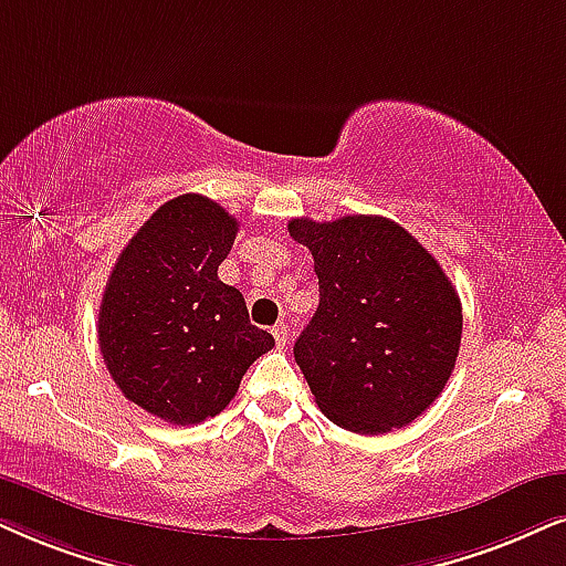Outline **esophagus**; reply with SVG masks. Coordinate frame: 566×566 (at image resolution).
<instances>
[{"label":"esophagus","mask_w":566,"mask_h":566,"mask_svg":"<svg viewBox=\"0 0 566 566\" xmlns=\"http://www.w3.org/2000/svg\"><path fill=\"white\" fill-rule=\"evenodd\" d=\"M271 334H274V339H276V347H279V349L287 347V339H290L287 326H284V324H276L274 328H271Z\"/></svg>","instance_id":"1"}]
</instances>
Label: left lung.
<instances>
[{
  "mask_svg": "<svg viewBox=\"0 0 566 566\" xmlns=\"http://www.w3.org/2000/svg\"><path fill=\"white\" fill-rule=\"evenodd\" d=\"M313 255L318 307L295 360L321 412L353 433L410 426L452 376L462 339L454 284L405 227L353 213L292 219Z\"/></svg>",
  "mask_w": 566,
  "mask_h": 566,
  "instance_id": "obj_1",
  "label": "left lung"
}]
</instances>
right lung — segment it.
<instances>
[{
    "instance_id": "right-lung-1",
    "label": "right lung",
    "mask_w": 566,
    "mask_h": 566,
    "mask_svg": "<svg viewBox=\"0 0 566 566\" xmlns=\"http://www.w3.org/2000/svg\"><path fill=\"white\" fill-rule=\"evenodd\" d=\"M238 219L188 192L167 200L127 242L98 307V347L123 395L171 426L213 418L274 347L240 290L219 279Z\"/></svg>"
}]
</instances>
